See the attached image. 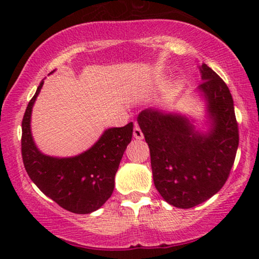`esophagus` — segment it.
Masks as SVG:
<instances>
[{
  "label": "esophagus",
  "mask_w": 259,
  "mask_h": 259,
  "mask_svg": "<svg viewBox=\"0 0 259 259\" xmlns=\"http://www.w3.org/2000/svg\"><path fill=\"white\" fill-rule=\"evenodd\" d=\"M133 136H134V138H136V139H138V140H141L144 138V133H143V131H141V128L139 127V125H134V130H133Z\"/></svg>",
  "instance_id": "esophagus-1"
}]
</instances>
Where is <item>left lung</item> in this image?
<instances>
[{
  "label": "left lung",
  "instance_id": "left-lung-1",
  "mask_svg": "<svg viewBox=\"0 0 259 259\" xmlns=\"http://www.w3.org/2000/svg\"><path fill=\"white\" fill-rule=\"evenodd\" d=\"M198 91L206 100L210 128L201 133L186 116L147 108L138 115L151 153L155 189L179 208L197 206L214 196L229 178L239 143L229 87L203 63Z\"/></svg>",
  "mask_w": 259,
  "mask_h": 259
}]
</instances>
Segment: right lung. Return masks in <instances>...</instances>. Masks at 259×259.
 <instances>
[{"instance_id": "add662e5", "label": "right lung", "mask_w": 259, "mask_h": 259, "mask_svg": "<svg viewBox=\"0 0 259 259\" xmlns=\"http://www.w3.org/2000/svg\"><path fill=\"white\" fill-rule=\"evenodd\" d=\"M44 81L27 106L22 120L21 151L24 168L33 183L62 208L87 214L100 208L114 190V177L127 145L132 140L133 122L106 130L83 153L55 158L41 153L30 131V116Z\"/></svg>"}]
</instances>
